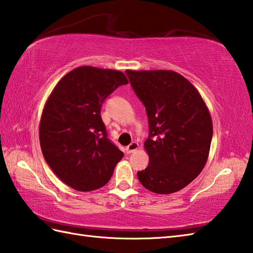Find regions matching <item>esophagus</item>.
Instances as JSON below:
<instances>
[{
  "instance_id": "obj_1",
  "label": "esophagus",
  "mask_w": 253,
  "mask_h": 253,
  "mask_svg": "<svg viewBox=\"0 0 253 253\" xmlns=\"http://www.w3.org/2000/svg\"><path fill=\"white\" fill-rule=\"evenodd\" d=\"M139 148V144H138V142H131L129 146H128L127 148H126V152L127 153H133L136 151V150Z\"/></svg>"
}]
</instances>
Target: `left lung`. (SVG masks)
I'll return each mask as SVG.
<instances>
[{
    "label": "left lung",
    "instance_id": "obj_1",
    "mask_svg": "<svg viewBox=\"0 0 253 253\" xmlns=\"http://www.w3.org/2000/svg\"><path fill=\"white\" fill-rule=\"evenodd\" d=\"M131 88L146 107L149 166L138 171L148 190L168 195L201 173L211 147L213 126L197 89L171 71H126Z\"/></svg>",
    "mask_w": 253,
    "mask_h": 253
}]
</instances>
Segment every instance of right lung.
I'll return each instance as SVG.
<instances>
[{"label":"right lung","instance_id":"add662e5","mask_svg":"<svg viewBox=\"0 0 253 253\" xmlns=\"http://www.w3.org/2000/svg\"><path fill=\"white\" fill-rule=\"evenodd\" d=\"M127 84L122 72L82 66L65 75L47 99L39 129L42 154L73 189L103 187L124 157L107 137L101 107L113 91Z\"/></svg>","mask_w":253,"mask_h":253}]
</instances>
